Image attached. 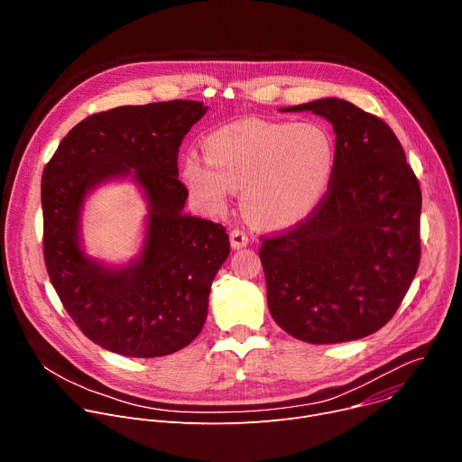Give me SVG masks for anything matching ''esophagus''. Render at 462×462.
Returning <instances> with one entry per match:
<instances>
[{"instance_id":"1","label":"esophagus","mask_w":462,"mask_h":462,"mask_svg":"<svg viewBox=\"0 0 462 462\" xmlns=\"http://www.w3.org/2000/svg\"><path fill=\"white\" fill-rule=\"evenodd\" d=\"M230 243H232V248H236V250L245 248L248 245V236L243 230L236 228L230 232Z\"/></svg>"}]
</instances>
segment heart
<instances>
[{
  "label": "heart",
  "mask_w": 462,
  "mask_h": 462,
  "mask_svg": "<svg viewBox=\"0 0 462 462\" xmlns=\"http://www.w3.org/2000/svg\"><path fill=\"white\" fill-rule=\"evenodd\" d=\"M205 155L184 157L180 175L210 214L243 189L250 219L271 230L300 225L323 203L335 173V141L318 122L243 118L205 139Z\"/></svg>",
  "instance_id": "1"
}]
</instances>
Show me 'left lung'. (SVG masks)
Instances as JSON below:
<instances>
[{
  "label": "left lung",
  "instance_id": "8db88e82",
  "mask_svg": "<svg viewBox=\"0 0 462 462\" xmlns=\"http://www.w3.org/2000/svg\"><path fill=\"white\" fill-rule=\"evenodd\" d=\"M282 111L331 122L337 161L314 214L263 239L269 310L307 344L360 340L393 318L417 274L419 180L391 127L355 104L331 97Z\"/></svg>",
  "mask_w": 462,
  "mask_h": 462
}]
</instances>
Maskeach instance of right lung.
<instances>
[{
	"label": "right lung",
	"mask_w": 462,
	"mask_h": 462,
	"mask_svg": "<svg viewBox=\"0 0 462 462\" xmlns=\"http://www.w3.org/2000/svg\"><path fill=\"white\" fill-rule=\"evenodd\" d=\"M195 100L120 106L63 137L42 177L43 255L54 291L80 331L131 358L166 356L201 333L212 282L230 254L219 223L182 212L177 153L207 113ZM131 178L149 203L142 254L113 268L81 245V212L98 185Z\"/></svg>",
	"instance_id": "add662e5"
}]
</instances>
